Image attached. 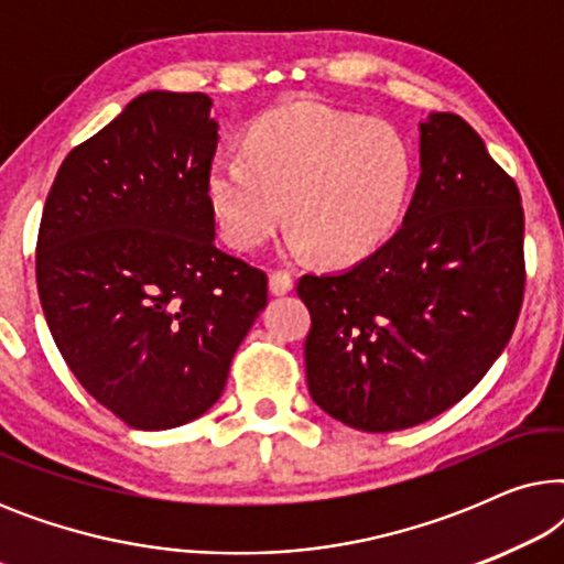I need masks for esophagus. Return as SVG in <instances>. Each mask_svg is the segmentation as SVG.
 Segmentation results:
<instances>
[{
	"mask_svg": "<svg viewBox=\"0 0 564 564\" xmlns=\"http://www.w3.org/2000/svg\"><path fill=\"white\" fill-rule=\"evenodd\" d=\"M292 288H295V280H292L290 272L276 269V272L269 274V292H272V295H288Z\"/></svg>",
	"mask_w": 564,
	"mask_h": 564,
	"instance_id": "34e87169",
	"label": "esophagus"
}]
</instances>
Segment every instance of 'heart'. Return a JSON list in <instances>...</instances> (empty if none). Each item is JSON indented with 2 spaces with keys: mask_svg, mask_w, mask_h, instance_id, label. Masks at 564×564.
<instances>
[{
  "mask_svg": "<svg viewBox=\"0 0 564 564\" xmlns=\"http://www.w3.org/2000/svg\"><path fill=\"white\" fill-rule=\"evenodd\" d=\"M246 156L207 174L215 220L236 249H257L288 218L290 251L330 264L367 259L392 236L413 187V151L388 122L315 102L274 107L251 122Z\"/></svg>",
  "mask_w": 564,
  "mask_h": 564,
  "instance_id": "heart-1",
  "label": "heart"
}]
</instances>
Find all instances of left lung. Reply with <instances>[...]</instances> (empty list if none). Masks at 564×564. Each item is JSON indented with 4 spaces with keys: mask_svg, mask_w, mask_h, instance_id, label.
Masks as SVG:
<instances>
[{
    "mask_svg": "<svg viewBox=\"0 0 564 564\" xmlns=\"http://www.w3.org/2000/svg\"><path fill=\"white\" fill-rule=\"evenodd\" d=\"M419 130L421 176L398 234L297 282L311 398L369 434L459 403L506 349L527 282L516 182L459 115L431 112Z\"/></svg>",
    "mask_w": 564,
    "mask_h": 564,
    "instance_id": "obj_1",
    "label": "left lung"
}]
</instances>
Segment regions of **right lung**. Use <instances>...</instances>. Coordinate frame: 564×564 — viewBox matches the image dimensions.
Returning <instances> with one entry per match:
<instances>
[{
    "label": "right lung",
    "instance_id": "right-lung-1",
    "mask_svg": "<svg viewBox=\"0 0 564 564\" xmlns=\"http://www.w3.org/2000/svg\"><path fill=\"white\" fill-rule=\"evenodd\" d=\"M203 91H145L68 153L43 207L37 295L82 388L128 426L218 403L267 305V274L218 249V122Z\"/></svg>",
    "mask_w": 564,
    "mask_h": 564
}]
</instances>
